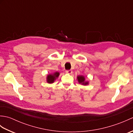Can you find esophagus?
Wrapping results in <instances>:
<instances>
[{
    "instance_id": "34e87169",
    "label": "esophagus",
    "mask_w": 133,
    "mask_h": 133,
    "mask_svg": "<svg viewBox=\"0 0 133 133\" xmlns=\"http://www.w3.org/2000/svg\"><path fill=\"white\" fill-rule=\"evenodd\" d=\"M66 72L67 73V74H71L72 73V70H66Z\"/></svg>"
}]
</instances>
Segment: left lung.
I'll list each match as a JSON object with an SVG mask.
<instances>
[{
	"mask_svg": "<svg viewBox=\"0 0 133 133\" xmlns=\"http://www.w3.org/2000/svg\"><path fill=\"white\" fill-rule=\"evenodd\" d=\"M77 79L78 82L80 84H83V85H87V84H89L88 82L85 81V78H84V76L83 75H79L77 77Z\"/></svg>",
	"mask_w": 133,
	"mask_h": 133,
	"instance_id": "obj_1",
	"label": "left lung"
}]
</instances>
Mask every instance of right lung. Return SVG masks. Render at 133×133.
Returning a JSON list of instances; mask_svg holds the SVG:
<instances>
[{"mask_svg": "<svg viewBox=\"0 0 133 133\" xmlns=\"http://www.w3.org/2000/svg\"><path fill=\"white\" fill-rule=\"evenodd\" d=\"M59 75V72H55L53 74H49L47 76V82L49 83H52L57 78Z\"/></svg>", "mask_w": 133, "mask_h": 133, "instance_id": "add662e5", "label": "right lung"}]
</instances>
